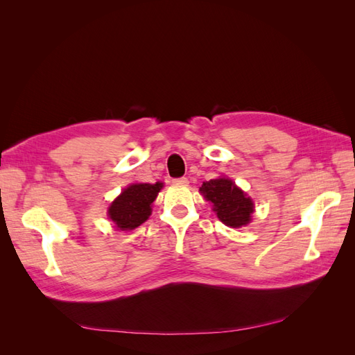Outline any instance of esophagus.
I'll return each mask as SVG.
<instances>
[{
	"label": "esophagus",
	"mask_w": 355,
	"mask_h": 355,
	"mask_svg": "<svg viewBox=\"0 0 355 355\" xmlns=\"http://www.w3.org/2000/svg\"><path fill=\"white\" fill-rule=\"evenodd\" d=\"M188 179L187 178H178V179H173V184L175 185H188Z\"/></svg>",
	"instance_id": "obj_1"
}]
</instances>
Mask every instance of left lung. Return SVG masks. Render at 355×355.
I'll return each mask as SVG.
<instances>
[{
	"mask_svg": "<svg viewBox=\"0 0 355 355\" xmlns=\"http://www.w3.org/2000/svg\"><path fill=\"white\" fill-rule=\"evenodd\" d=\"M200 191L213 204V210L227 227L240 228L250 222L253 201L231 179L219 178L204 182Z\"/></svg>",
	"mask_w": 355,
	"mask_h": 355,
	"instance_id": "obj_1",
	"label": "left lung"
}]
</instances>
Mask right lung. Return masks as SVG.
Returning <instances> with one entry per match:
<instances>
[{
  "label": "right lung",
  "mask_w": 355,
  "mask_h": 355,
  "mask_svg": "<svg viewBox=\"0 0 355 355\" xmlns=\"http://www.w3.org/2000/svg\"><path fill=\"white\" fill-rule=\"evenodd\" d=\"M163 184H135L125 188L120 197L111 204L108 214L120 230H135L142 225L151 214V206L155 201Z\"/></svg>",
  "instance_id": "add662e5"
}]
</instances>
